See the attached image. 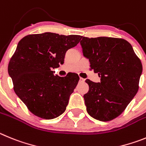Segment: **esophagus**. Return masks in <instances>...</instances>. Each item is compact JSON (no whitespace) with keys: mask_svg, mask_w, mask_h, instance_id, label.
I'll return each instance as SVG.
<instances>
[{"mask_svg":"<svg viewBox=\"0 0 146 146\" xmlns=\"http://www.w3.org/2000/svg\"><path fill=\"white\" fill-rule=\"evenodd\" d=\"M84 81H85L84 78H81V77H80V78H79V81H80V82H84Z\"/></svg>","mask_w":146,"mask_h":146,"instance_id":"1","label":"esophagus"}]
</instances>
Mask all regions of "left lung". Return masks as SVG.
Returning <instances> with one entry per match:
<instances>
[{
	"label": "left lung",
	"mask_w": 146,
	"mask_h": 146,
	"mask_svg": "<svg viewBox=\"0 0 146 146\" xmlns=\"http://www.w3.org/2000/svg\"><path fill=\"white\" fill-rule=\"evenodd\" d=\"M84 57L100 82L86 79L89 91L84 95L92 117L108 121L119 116L138 91L143 66L132 45L124 39L81 37Z\"/></svg>",
	"instance_id": "1"
}]
</instances>
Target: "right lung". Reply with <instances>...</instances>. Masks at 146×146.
I'll return each mask as SVG.
<instances>
[{"mask_svg": "<svg viewBox=\"0 0 146 146\" xmlns=\"http://www.w3.org/2000/svg\"><path fill=\"white\" fill-rule=\"evenodd\" d=\"M81 39L78 35L44 33L27 35L18 43L8 71L15 93L34 115L52 119L65 112L79 76L69 73L60 77L52 70L64 63L67 51Z\"/></svg>", "mask_w": 146, "mask_h": 146, "instance_id": "right-lung-1", "label": "right lung"}]
</instances>
